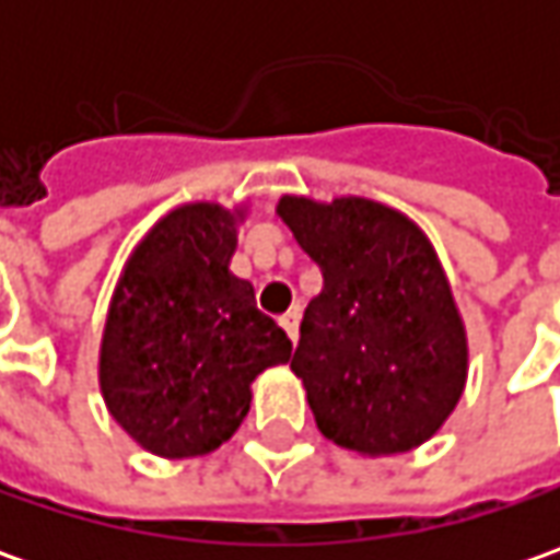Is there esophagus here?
Returning a JSON list of instances; mask_svg holds the SVG:
<instances>
[{
	"label": "esophagus",
	"instance_id": "obj_1",
	"mask_svg": "<svg viewBox=\"0 0 560 560\" xmlns=\"http://www.w3.org/2000/svg\"><path fill=\"white\" fill-rule=\"evenodd\" d=\"M280 327L287 330V336L292 339V346H295V339H299V314L295 312L283 314V317H280Z\"/></svg>",
	"mask_w": 560,
	"mask_h": 560
}]
</instances>
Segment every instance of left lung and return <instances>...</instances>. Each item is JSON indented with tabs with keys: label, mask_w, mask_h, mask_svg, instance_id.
I'll list each match as a JSON object with an SVG mask.
<instances>
[{
	"label": "left lung",
	"mask_w": 560,
	"mask_h": 560,
	"mask_svg": "<svg viewBox=\"0 0 560 560\" xmlns=\"http://www.w3.org/2000/svg\"><path fill=\"white\" fill-rule=\"evenodd\" d=\"M277 214L324 277L290 361L317 430L371 458L430 440L464 393L467 336L423 230L358 196H283Z\"/></svg>",
	"instance_id": "left-lung-1"
}]
</instances>
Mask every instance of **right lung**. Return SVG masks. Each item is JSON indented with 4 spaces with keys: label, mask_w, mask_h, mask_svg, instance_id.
<instances>
[{
    "label": "right lung",
    "mask_w": 560,
    "mask_h": 560,
    "mask_svg": "<svg viewBox=\"0 0 560 560\" xmlns=\"http://www.w3.org/2000/svg\"><path fill=\"white\" fill-rule=\"evenodd\" d=\"M243 211L174 208L120 273L98 349L112 418L162 458H196L248 415L252 380L292 358L290 336L230 273Z\"/></svg>",
    "instance_id": "right-lung-1"
}]
</instances>
